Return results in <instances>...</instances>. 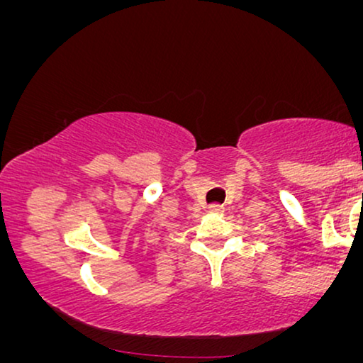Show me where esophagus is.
<instances>
[{"label":"esophagus","mask_w":363,"mask_h":363,"mask_svg":"<svg viewBox=\"0 0 363 363\" xmlns=\"http://www.w3.org/2000/svg\"><path fill=\"white\" fill-rule=\"evenodd\" d=\"M208 211H211L212 213H222L223 212V207L218 206V203H212V206L208 207Z\"/></svg>","instance_id":"1"}]
</instances>
